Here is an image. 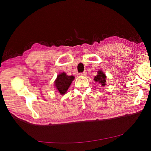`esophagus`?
Returning a JSON list of instances; mask_svg holds the SVG:
<instances>
[{
	"label": "esophagus",
	"mask_w": 151,
	"mask_h": 151,
	"mask_svg": "<svg viewBox=\"0 0 151 151\" xmlns=\"http://www.w3.org/2000/svg\"><path fill=\"white\" fill-rule=\"evenodd\" d=\"M79 75H80V76H86V75H87V72H86V71H84L83 72L80 73Z\"/></svg>",
	"instance_id": "obj_1"
}]
</instances>
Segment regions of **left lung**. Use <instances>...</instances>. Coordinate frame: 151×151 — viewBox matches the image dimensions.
<instances>
[{
    "instance_id": "left-lung-1",
    "label": "left lung",
    "mask_w": 151,
    "mask_h": 151,
    "mask_svg": "<svg viewBox=\"0 0 151 151\" xmlns=\"http://www.w3.org/2000/svg\"><path fill=\"white\" fill-rule=\"evenodd\" d=\"M106 76L105 75L104 73L102 70H98V74L96 76L94 77V81L96 82H98L102 86H104L106 85Z\"/></svg>"
}]
</instances>
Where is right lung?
Wrapping results in <instances>:
<instances>
[{"label":"right lung","mask_w":151,"mask_h":151,"mask_svg":"<svg viewBox=\"0 0 151 151\" xmlns=\"http://www.w3.org/2000/svg\"><path fill=\"white\" fill-rule=\"evenodd\" d=\"M74 78L73 76H67L65 72L58 74L54 82L55 86L58 92L61 95L65 94Z\"/></svg>","instance_id":"obj_1"}]
</instances>
